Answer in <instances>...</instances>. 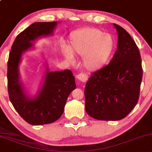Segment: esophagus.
<instances>
[{
    "label": "esophagus",
    "mask_w": 152,
    "mask_h": 152,
    "mask_svg": "<svg viewBox=\"0 0 152 152\" xmlns=\"http://www.w3.org/2000/svg\"><path fill=\"white\" fill-rule=\"evenodd\" d=\"M76 79H78L79 81H81V82H86V81H87V76L85 74V73H79V75H77L76 76Z\"/></svg>",
    "instance_id": "obj_1"
}]
</instances>
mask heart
Returning <instances> with one entry per match:
<instances>
[{
    "instance_id": "heart-1",
    "label": "heart",
    "mask_w": 152,
    "mask_h": 152,
    "mask_svg": "<svg viewBox=\"0 0 152 152\" xmlns=\"http://www.w3.org/2000/svg\"><path fill=\"white\" fill-rule=\"evenodd\" d=\"M114 48L112 37L97 28H87L75 32L71 36L69 48L63 47L62 52L70 63L73 55L83 57V64L89 71H97L110 60Z\"/></svg>"
}]
</instances>
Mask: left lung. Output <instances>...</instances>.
<instances>
[{
  "label": "left lung",
  "instance_id": "left-lung-1",
  "mask_svg": "<svg viewBox=\"0 0 152 152\" xmlns=\"http://www.w3.org/2000/svg\"><path fill=\"white\" fill-rule=\"evenodd\" d=\"M114 26L117 50L108 65L92 73L84 90L86 112L98 120L124 119L139 98L143 76L140 52L124 28Z\"/></svg>",
  "mask_w": 152,
  "mask_h": 152
}]
</instances>
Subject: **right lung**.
<instances>
[{
  "label": "right lung",
  "mask_w": 152,
  "mask_h": 152,
  "mask_svg": "<svg viewBox=\"0 0 152 152\" xmlns=\"http://www.w3.org/2000/svg\"><path fill=\"white\" fill-rule=\"evenodd\" d=\"M57 22H35L20 33L14 40L8 61V91L9 99L24 120L32 125L55 122L63 114L70 93L76 89L75 77L70 70L46 71L41 87L34 96L29 95L21 80L20 65L22 55L35 49L34 43L54 34Z\"/></svg>",
  "instance_id": "obj_1"
}]
</instances>
